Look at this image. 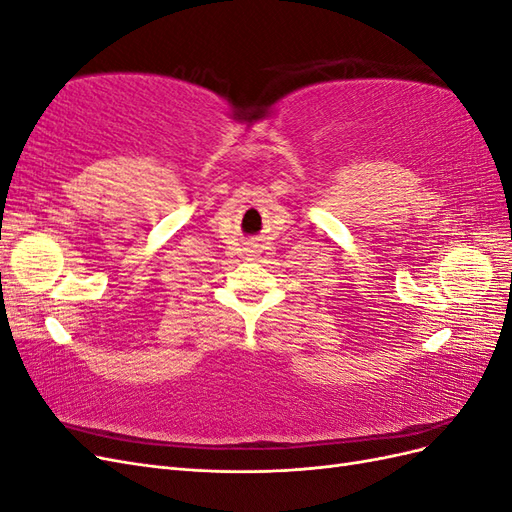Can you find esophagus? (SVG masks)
<instances>
[{
    "instance_id": "34e87169",
    "label": "esophagus",
    "mask_w": 512,
    "mask_h": 512,
    "mask_svg": "<svg viewBox=\"0 0 512 512\" xmlns=\"http://www.w3.org/2000/svg\"><path fill=\"white\" fill-rule=\"evenodd\" d=\"M254 254H256L254 250H247V256H254Z\"/></svg>"
}]
</instances>
